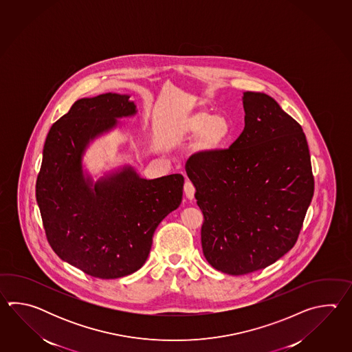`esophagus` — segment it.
<instances>
[{
    "mask_svg": "<svg viewBox=\"0 0 352 352\" xmlns=\"http://www.w3.org/2000/svg\"><path fill=\"white\" fill-rule=\"evenodd\" d=\"M184 190H185V195H186L187 199L188 200H192L195 196V187L190 181H186L185 182V186H184Z\"/></svg>",
    "mask_w": 352,
    "mask_h": 352,
    "instance_id": "34e87169",
    "label": "esophagus"
}]
</instances>
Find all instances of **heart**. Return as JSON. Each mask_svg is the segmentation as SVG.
<instances>
[{
    "mask_svg": "<svg viewBox=\"0 0 352 352\" xmlns=\"http://www.w3.org/2000/svg\"><path fill=\"white\" fill-rule=\"evenodd\" d=\"M175 135L177 141H186L196 137V151L202 157H211L224 150L230 141L232 123L223 114L204 111L190 113L177 122Z\"/></svg>",
    "mask_w": 352,
    "mask_h": 352,
    "instance_id": "b5f03b06",
    "label": "heart"
}]
</instances>
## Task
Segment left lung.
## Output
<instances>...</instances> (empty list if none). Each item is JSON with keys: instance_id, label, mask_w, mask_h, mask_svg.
Segmentation results:
<instances>
[{"instance_id": "8db88e82", "label": "left lung", "mask_w": 352, "mask_h": 352, "mask_svg": "<svg viewBox=\"0 0 352 352\" xmlns=\"http://www.w3.org/2000/svg\"><path fill=\"white\" fill-rule=\"evenodd\" d=\"M245 127L229 150L188 158L186 173L204 214L202 252L215 270H263L298 239L314 197L303 129L273 98L243 94Z\"/></svg>"}]
</instances>
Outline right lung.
Wrapping results in <instances>:
<instances>
[{"label":"right lung","instance_id":"add662e5","mask_svg":"<svg viewBox=\"0 0 352 352\" xmlns=\"http://www.w3.org/2000/svg\"><path fill=\"white\" fill-rule=\"evenodd\" d=\"M129 98L105 93L76 100L47 133L36 181L50 247L64 262L102 279L140 270L158 224L182 200L179 173L147 179L124 165L94 181L84 170L90 143L137 114Z\"/></svg>","mask_w":352,"mask_h":352}]
</instances>
